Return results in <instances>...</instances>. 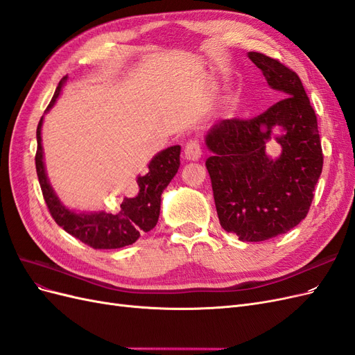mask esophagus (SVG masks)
Returning a JSON list of instances; mask_svg holds the SVG:
<instances>
[{
	"mask_svg": "<svg viewBox=\"0 0 355 355\" xmlns=\"http://www.w3.org/2000/svg\"><path fill=\"white\" fill-rule=\"evenodd\" d=\"M184 157L188 161H197L201 158V148H200L198 141H196V139H191V141L185 145Z\"/></svg>",
	"mask_w": 355,
	"mask_h": 355,
	"instance_id": "34e87169",
	"label": "esophagus"
}]
</instances>
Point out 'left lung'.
Returning <instances> with one entry per match:
<instances>
[{
  "label": "left lung",
  "instance_id": "obj_1",
  "mask_svg": "<svg viewBox=\"0 0 355 355\" xmlns=\"http://www.w3.org/2000/svg\"><path fill=\"white\" fill-rule=\"evenodd\" d=\"M271 89L286 98L250 120L214 124L206 145V167L222 228L241 241H265L306 218L323 170L317 115L297 73L282 62L249 51ZM275 126L282 155L271 160L264 144Z\"/></svg>",
  "mask_w": 355,
  "mask_h": 355
}]
</instances>
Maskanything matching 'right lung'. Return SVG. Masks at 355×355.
Returning <instances> with one entry per match:
<instances>
[{
    "mask_svg": "<svg viewBox=\"0 0 355 355\" xmlns=\"http://www.w3.org/2000/svg\"><path fill=\"white\" fill-rule=\"evenodd\" d=\"M67 77H63L47 106V111L59 98L62 85ZM41 125L42 118L37 127V154L35 167L42 191V197L55 222L72 237L83 241L93 249H120L133 244L144 232L151 231L159 216L161 194L170 180L178 173L180 166V146H170L157 154L148 166V173L137 178L139 194L135 198H124L121 209L116 214L106 211L73 213L67 209L56 197L50 187L46 175L44 161H42L41 146Z\"/></svg>",
    "mask_w": 355,
    "mask_h": 355,
    "instance_id": "1",
    "label": "right lung"
}]
</instances>
